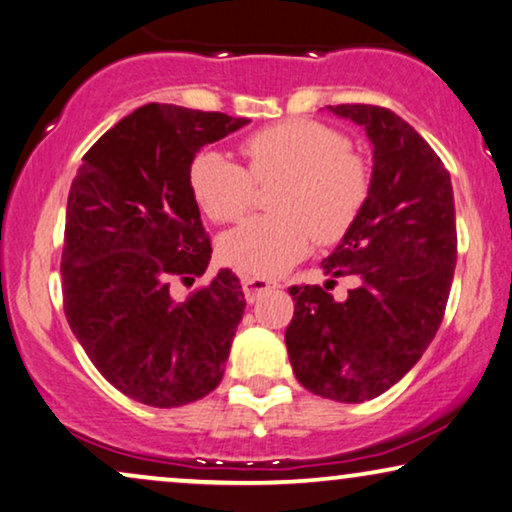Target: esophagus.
Returning <instances> with one entry per match:
<instances>
[{"label": "esophagus", "instance_id": "1", "mask_svg": "<svg viewBox=\"0 0 512 512\" xmlns=\"http://www.w3.org/2000/svg\"><path fill=\"white\" fill-rule=\"evenodd\" d=\"M271 288H278V283L271 281V278H255V276L243 278V292L248 302H255V299L260 297V292L271 290Z\"/></svg>", "mask_w": 512, "mask_h": 512}]
</instances>
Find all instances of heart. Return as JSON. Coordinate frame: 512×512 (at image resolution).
Wrapping results in <instances>:
<instances>
[{
	"label": "heart",
	"mask_w": 512,
	"mask_h": 512,
	"mask_svg": "<svg viewBox=\"0 0 512 512\" xmlns=\"http://www.w3.org/2000/svg\"><path fill=\"white\" fill-rule=\"evenodd\" d=\"M248 168L220 152H201L189 168L196 203L213 222H238L257 185L283 180L276 215L252 217L220 241L222 260L243 274L278 276L309 252L313 236L330 245L346 236L370 196V166L337 128L309 119L271 124L241 142Z\"/></svg>",
	"instance_id": "obj_1"
}]
</instances>
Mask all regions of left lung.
<instances>
[{"label":"left lung","instance_id":"1","mask_svg":"<svg viewBox=\"0 0 512 512\" xmlns=\"http://www.w3.org/2000/svg\"><path fill=\"white\" fill-rule=\"evenodd\" d=\"M365 128L374 149L363 213L320 262L357 288L335 303L320 285H292L285 330L292 372L306 391L363 403L388 391L424 356L445 316L456 267L454 192L431 145L377 105L327 107Z\"/></svg>","mask_w":512,"mask_h":512}]
</instances>
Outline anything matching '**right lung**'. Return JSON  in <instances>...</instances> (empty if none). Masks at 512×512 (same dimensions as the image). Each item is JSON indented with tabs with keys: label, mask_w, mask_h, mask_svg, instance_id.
<instances>
[{
	"label": "right lung",
	"mask_w": 512,
	"mask_h": 512,
	"mask_svg": "<svg viewBox=\"0 0 512 512\" xmlns=\"http://www.w3.org/2000/svg\"><path fill=\"white\" fill-rule=\"evenodd\" d=\"M245 124L149 102L88 149L72 180L60 262L67 323L102 377L138 403L180 407L222 381L241 283L220 269L185 302L170 288L206 274L213 252L189 187L194 156Z\"/></svg>",
	"instance_id": "obj_1"
}]
</instances>
